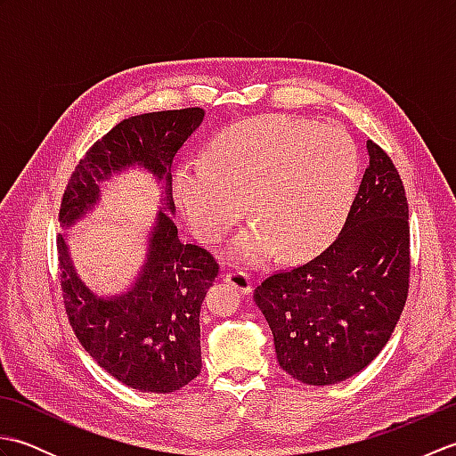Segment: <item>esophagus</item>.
<instances>
[{
	"instance_id": "obj_1",
	"label": "esophagus",
	"mask_w": 456,
	"mask_h": 456,
	"mask_svg": "<svg viewBox=\"0 0 456 456\" xmlns=\"http://www.w3.org/2000/svg\"><path fill=\"white\" fill-rule=\"evenodd\" d=\"M225 280L235 289H239L240 294H248L250 288H253V282H250V276L247 273H243V270H229V273L225 274Z\"/></svg>"
}]
</instances>
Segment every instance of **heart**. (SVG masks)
Returning a JSON list of instances; mask_svg holds the SVG:
<instances>
[{
	"label": "heart",
	"mask_w": 456,
	"mask_h": 456,
	"mask_svg": "<svg viewBox=\"0 0 456 456\" xmlns=\"http://www.w3.org/2000/svg\"><path fill=\"white\" fill-rule=\"evenodd\" d=\"M358 183V151L348 134L289 115H263L223 127L203 162L183 164L174 196L196 235L219 243L245 216L258 223L235 255L286 258L319 253L343 227Z\"/></svg>",
	"instance_id": "obj_1"
}]
</instances>
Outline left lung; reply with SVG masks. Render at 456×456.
<instances>
[{"mask_svg": "<svg viewBox=\"0 0 456 456\" xmlns=\"http://www.w3.org/2000/svg\"><path fill=\"white\" fill-rule=\"evenodd\" d=\"M341 233L304 265L265 276L255 302L273 329L280 368L309 386H329L370 364L394 331L410 292V209L380 144Z\"/></svg>", "mask_w": 456, "mask_h": 456, "instance_id": "1", "label": "left lung"}]
</instances>
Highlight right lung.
Wrapping results in <instances>:
<instances>
[{
	"label": "right lung",
	"mask_w": 456,
	"mask_h": 456,
	"mask_svg": "<svg viewBox=\"0 0 456 456\" xmlns=\"http://www.w3.org/2000/svg\"><path fill=\"white\" fill-rule=\"evenodd\" d=\"M201 119L203 110L183 108L134 115L115 125L74 167L58 221L70 225L98 200V182L134 162L167 180V209L174 211L168 170ZM56 247L66 317L105 372L151 394L176 392L200 374V309L219 265L206 248L182 243L170 213H159L149 263L121 297H95L76 276L62 237Z\"/></svg>",
	"instance_id": "obj_1"
}]
</instances>
